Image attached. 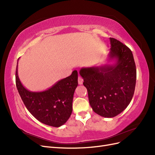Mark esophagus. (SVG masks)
I'll return each mask as SVG.
<instances>
[{
  "mask_svg": "<svg viewBox=\"0 0 155 155\" xmlns=\"http://www.w3.org/2000/svg\"><path fill=\"white\" fill-rule=\"evenodd\" d=\"M83 83V79H82L81 77L79 76L78 77V83L79 84V85H82Z\"/></svg>",
  "mask_w": 155,
  "mask_h": 155,
  "instance_id": "esophagus-1",
  "label": "esophagus"
}]
</instances>
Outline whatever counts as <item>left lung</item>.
I'll list each match as a JSON object with an SVG mask.
<instances>
[{
  "instance_id": "left-lung-1",
  "label": "left lung",
  "mask_w": 155,
  "mask_h": 155,
  "mask_svg": "<svg viewBox=\"0 0 155 155\" xmlns=\"http://www.w3.org/2000/svg\"><path fill=\"white\" fill-rule=\"evenodd\" d=\"M110 43L109 59L115 60V63L79 70L92 110L105 118H112L126 109L132 100L137 80L132 51L116 39L110 38Z\"/></svg>"
}]
</instances>
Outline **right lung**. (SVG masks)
Here are the masks:
<instances>
[{
	"label": "right lung",
	"instance_id": "1",
	"mask_svg": "<svg viewBox=\"0 0 155 155\" xmlns=\"http://www.w3.org/2000/svg\"><path fill=\"white\" fill-rule=\"evenodd\" d=\"M16 68V86L27 109L45 125L59 127L67 122L72 112L74 91L78 85L77 70L42 92H31L22 85Z\"/></svg>",
	"mask_w": 155,
	"mask_h": 155
}]
</instances>
